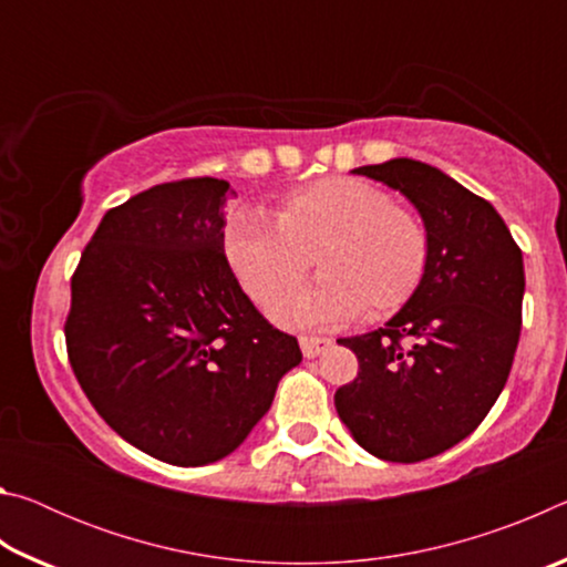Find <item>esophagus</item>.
<instances>
[{
    "instance_id": "34e87169",
    "label": "esophagus",
    "mask_w": 567,
    "mask_h": 567,
    "mask_svg": "<svg viewBox=\"0 0 567 567\" xmlns=\"http://www.w3.org/2000/svg\"><path fill=\"white\" fill-rule=\"evenodd\" d=\"M332 344L328 338H315V334H302L300 338V348L305 358H318L320 352H324Z\"/></svg>"
}]
</instances>
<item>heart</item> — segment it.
<instances>
[{
    "label": "heart",
    "mask_w": 567,
    "mask_h": 567,
    "mask_svg": "<svg viewBox=\"0 0 567 567\" xmlns=\"http://www.w3.org/2000/svg\"><path fill=\"white\" fill-rule=\"evenodd\" d=\"M223 245L229 270L260 305L289 289L316 255L319 280L270 307L290 328H332L364 310L388 318L415 297L430 265L425 223L372 182L342 175L287 192L272 219L235 213Z\"/></svg>",
    "instance_id": "heart-1"
}]
</instances>
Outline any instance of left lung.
<instances>
[{"mask_svg":"<svg viewBox=\"0 0 567 567\" xmlns=\"http://www.w3.org/2000/svg\"><path fill=\"white\" fill-rule=\"evenodd\" d=\"M405 195L430 235L415 297L380 330L338 340L360 372L334 392L354 443L390 463L445 453L485 420L523 322V252L497 209L425 162L352 169Z\"/></svg>","mask_w":567,"mask_h":567,"instance_id":"obj_1","label":"left lung"}]
</instances>
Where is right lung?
<instances>
[{
  "instance_id": "1",
  "label": "right lung",
  "mask_w": 567,
  "mask_h": 567,
  "mask_svg": "<svg viewBox=\"0 0 567 567\" xmlns=\"http://www.w3.org/2000/svg\"><path fill=\"white\" fill-rule=\"evenodd\" d=\"M229 182L155 185L102 217L64 324L76 380L142 453L195 467L245 443L302 352L243 292L225 257Z\"/></svg>"
}]
</instances>
